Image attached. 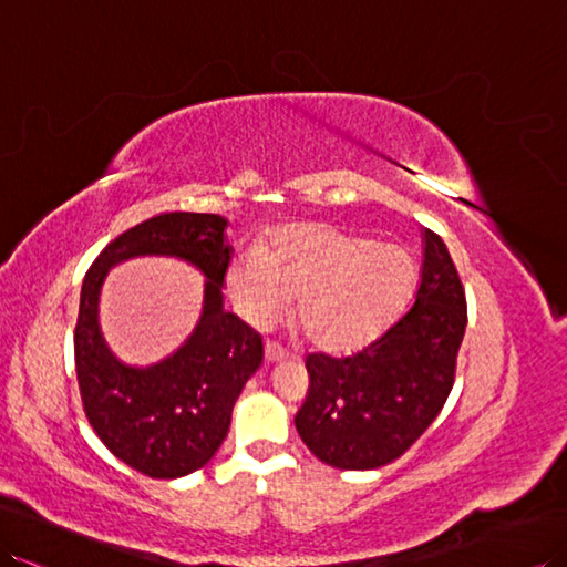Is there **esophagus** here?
<instances>
[{
	"instance_id": "34e87169",
	"label": "esophagus",
	"mask_w": 567,
	"mask_h": 567,
	"mask_svg": "<svg viewBox=\"0 0 567 567\" xmlns=\"http://www.w3.org/2000/svg\"><path fill=\"white\" fill-rule=\"evenodd\" d=\"M265 355H267V361H284V358H288V351L281 347V343H276V341H267V347H265Z\"/></svg>"
}]
</instances>
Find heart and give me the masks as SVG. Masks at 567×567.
<instances>
[{"label": "heart", "mask_w": 567, "mask_h": 567, "mask_svg": "<svg viewBox=\"0 0 567 567\" xmlns=\"http://www.w3.org/2000/svg\"><path fill=\"white\" fill-rule=\"evenodd\" d=\"M233 306L255 327H271L298 298L308 339L347 351L388 327L402 310L416 261L399 245L370 243L324 224L281 230L269 250L245 247L228 267Z\"/></svg>", "instance_id": "b5f03b06"}]
</instances>
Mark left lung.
<instances>
[{"label":"left lung","instance_id":"1","mask_svg":"<svg viewBox=\"0 0 567 567\" xmlns=\"http://www.w3.org/2000/svg\"><path fill=\"white\" fill-rule=\"evenodd\" d=\"M413 306L365 349L310 353L308 396L296 413L302 443L337 468H378L416 443L445 406L466 329V298L443 238L423 233Z\"/></svg>","mask_w":567,"mask_h":567}]
</instances>
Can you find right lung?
<instances>
[{"mask_svg":"<svg viewBox=\"0 0 567 567\" xmlns=\"http://www.w3.org/2000/svg\"><path fill=\"white\" fill-rule=\"evenodd\" d=\"M218 214L173 212L124 230L95 257L81 286L74 361L81 402L101 443L151 478L197 472L224 443L233 404L265 358L261 337L224 310L233 247ZM165 254L185 258L206 276L205 308L193 337L148 369L120 364L97 327L104 274L124 258Z\"/></svg>","mask_w":567,"mask_h":567,"instance_id":"obj_1","label":"right lung"}]
</instances>
